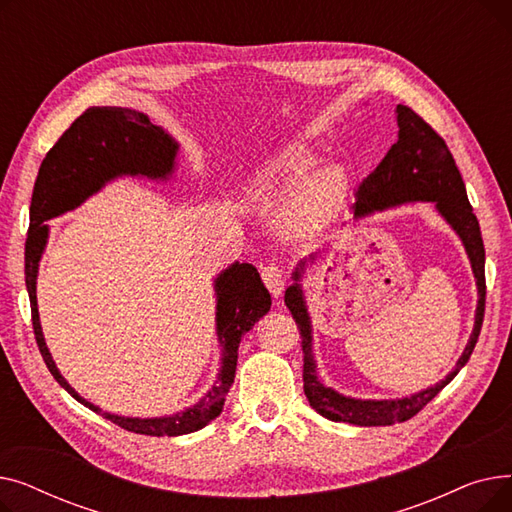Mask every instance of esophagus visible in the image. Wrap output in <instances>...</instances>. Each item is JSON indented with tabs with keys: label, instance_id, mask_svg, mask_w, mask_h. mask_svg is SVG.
Here are the masks:
<instances>
[{
	"label": "esophagus",
	"instance_id": "esophagus-1",
	"mask_svg": "<svg viewBox=\"0 0 512 512\" xmlns=\"http://www.w3.org/2000/svg\"><path fill=\"white\" fill-rule=\"evenodd\" d=\"M261 278H263L267 290H270L274 297H280L282 290H284V282H286V276L282 272V267L278 263L265 265L263 270H261Z\"/></svg>",
	"mask_w": 512,
	"mask_h": 512
}]
</instances>
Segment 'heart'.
<instances>
[{"mask_svg": "<svg viewBox=\"0 0 512 512\" xmlns=\"http://www.w3.org/2000/svg\"><path fill=\"white\" fill-rule=\"evenodd\" d=\"M319 155L303 145L290 143L265 161L257 174V193L276 199L295 191L282 209V222L292 232H309L324 224L338 209L346 193V176L340 168L315 172Z\"/></svg>", "mask_w": 512, "mask_h": 512, "instance_id": "heart-1", "label": "heart"}]
</instances>
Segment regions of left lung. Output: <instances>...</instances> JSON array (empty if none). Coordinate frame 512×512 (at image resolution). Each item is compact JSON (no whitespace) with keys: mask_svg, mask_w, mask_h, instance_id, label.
I'll use <instances>...</instances> for the list:
<instances>
[{"mask_svg":"<svg viewBox=\"0 0 512 512\" xmlns=\"http://www.w3.org/2000/svg\"><path fill=\"white\" fill-rule=\"evenodd\" d=\"M394 116L398 124V141L390 147L386 157L380 161V166L359 184L357 201L353 205L355 215L361 218V215H367L371 211H380L407 201H434L438 211L442 213V218L463 240L477 280L479 301L469 344L459 363L446 375V380L409 398L357 400L346 398L317 380L315 361L311 355V324L301 286L292 284L286 290L284 303L290 309L292 319L297 321L301 334L305 382L303 390L309 405L330 421H342L363 427L394 425L415 417L465 367L477 344L483 313H486V249H483L479 222L467 199L461 172L454 164L446 141L419 114H415L409 105H396ZM301 272L303 263L294 272V280L301 278Z\"/></svg>","mask_w":512,"mask_h":512,"instance_id":"obj_1","label":"left lung"}]
</instances>
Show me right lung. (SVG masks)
<instances>
[{"label": "right lung", "mask_w": 512, "mask_h": 512, "mask_svg": "<svg viewBox=\"0 0 512 512\" xmlns=\"http://www.w3.org/2000/svg\"><path fill=\"white\" fill-rule=\"evenodd\" d=\"M178 145L172 137L151 124V120L128 107H89L80 114L72 126L53 145L43 164L33 191L31 203V234L24 247V278L31 299V315L35 340L41 357L56 382L74 396L80 405L89 407L101 417L120 425L126 432L143 436H180L205 427L211 419L222 413L226 394L234 384L238 344L259 317L270 311L272 297L263 286L259 272L251 263H234L215 280L218 292V338L224 346L222 369L218 382L193 405L178 415L159 419H132L101 411L62 378L53 363L39 324L37 311V270L47 240V226L43 222L78 207L87 197L118 176H149L166 178L174 170V157Z\"/></svg>", "instance_id": "add662e5"}]
</instances>
